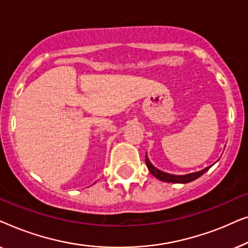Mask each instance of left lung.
Wrapping results in <instances>:
<instances>
[{
	"mask_svg": "<svg viewBox=\"0 0 248 248\" xmlns=\"http://www.w3.org/2000/svg\"><path fill=\"white\" fill-rule=\"evenodd\" d=\"M145 165H147L149 171H150L155 178L160 179V181H162V182L176 183V184H185V183L195 181L196 178H199L200 176H202L205 171H208L209 169L212 167V165H211V166H209V167H205L204 169H202V170H199L196 172H191V174H186V175L168 174V172H165V171L160 170V169H158L157 167H155V166L150 162V160H149L147 154H145Z\"/></svg>",
	"mask_w": 248,
	"mask_h": 248,
	"instance_id": "1",
	"label": "left lung"
}]
</instances>
